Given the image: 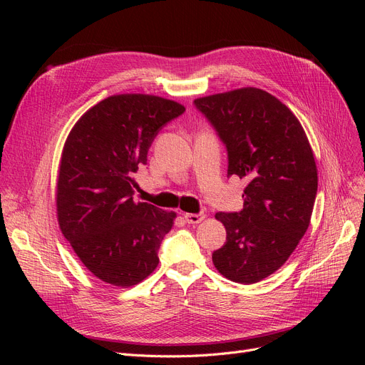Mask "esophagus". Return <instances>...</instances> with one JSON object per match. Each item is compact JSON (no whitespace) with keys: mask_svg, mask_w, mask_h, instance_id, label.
<instances>
[{"mask_svg":"<svg viewBox=\"0 0 365 365\" xmlns=\"http://www.w3.org/2000/svg\"><path fill=\"white\" fill-rule=\"evenodd\" d=\"M204 213H186L185 215V220L190 225H195V223H200L204 220Z\"/></svg>","mask_w":365,"mask_h":365,"instance_id":"esophagus-1","label":"esophagus"}]
</instances>
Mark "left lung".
Returning a JSON list of instances; mask_svg holds the SVG:
<instances>
[{
    "instance_id": "1",
    "label": "left lung",
    "mask_w": 365,
    "mask_h": 365,
    "mask_svg": "<svg viewBox=\"0 0 365 365\" xmlns=\"http://www.w3.org/2000/svg\"><path fill=\"white\" fill-rule=\"evenodd\" d=\"M227 150V178L244 189L241 212L216 213L226 242L213 253L216 269L234 282L274 274L309 226L318 189L308 138L294 113L272 94L247 87L194 101Z\"/></svg>"
}]
</instances>
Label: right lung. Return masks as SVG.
I'll list each match as a JSON object with an SVG mask.
<instances>
[{"label": "right lung", "mask_w": 365, "mask_h": 365, "mask_svg": "<svg viewBox=\"0 0 365 365\" xmlns=\"http://www.w3.org/2000/svg\"><path fill=\"white\" fill-rule=\"evenodd\" d=\"M183 112L158 96H110L88 109L66 139L57 219L76 256L108 284L136 285L158 266L176 213L134 201V173L146 165L160 130Z\"/></svg>", "instance_id": "right-lung-1"}]
</instances>
